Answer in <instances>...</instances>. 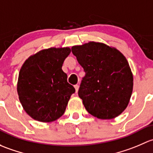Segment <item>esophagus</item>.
I'll return each mask as SVG.
<instances>
[{
    "instance_id": "1",
    "label": "esophagus",
    "mask_w": 153,
    "mask_h": 153,
    "mask_svg": "<svg viewBox=\"0 0 153 153\" xmlns=\"http://www.w3.org/2000/svg\"><path fill=\"white\" fill-rule=\"evenodd\" d=\"M74 88H75V90H76V92L77 93V91H78L79 90V85H75Z\"/></svg>"
}]
</instances>
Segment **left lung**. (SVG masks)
Listing matches in <instances>:
<instances>
[{"mask_svg": "<svg viewBox=\"0 0 153 153\" xmlns=\"http://www.w3.org/2000/svg\"><path fill=\"white\" fill-rule=\"evenodd\" d=\"M71 51L85 72L78 94L86 111L101 119L119 116L128 105L133 87L125 56L116 48L96 42L74 45Z\"/></svg>", "mask_w": 153, "mask_h": 153, "instance_id": "left-lung-1", "label": "left lung"}]
</instances>
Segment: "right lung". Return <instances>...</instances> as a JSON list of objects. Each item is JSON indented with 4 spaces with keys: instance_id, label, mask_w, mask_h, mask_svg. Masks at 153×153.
Returning a JSON list of instances; mask_svg holds the SVG:
<instances>
[{
    "instance_id": "right-lung-1",
    "label": "right lung",
    "mask_w": 153,
    "mask_h": 153,
    "mask_svg": "<svg viewBox=\"0 0 153 153\" xmlns=\"http://www.w3.org/2000/svg\"><path fill=\"white\" fill-rule=\"evenodd\" d=\"M71 49L50 48L28 58L20 68L18 81L19 100L34 120L51 122L63 115L75 88L62 70Z\"/></svg>"
}]
</instances>
